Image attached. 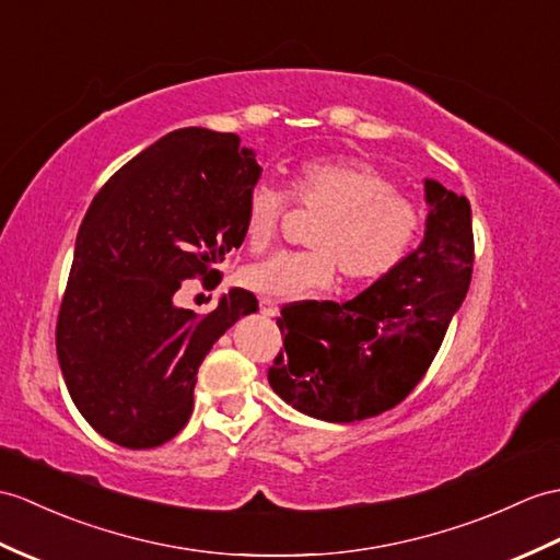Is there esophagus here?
Masks as SVG:
<instances>
[{
    "label": "esophagus",
    "instance_id": "esophagus-1",
    "mask_svg": "<svg viewBox=\"0 0 560 560\" xmlns=\"http://www.w3.org/2000/svg\"><path fill=\"white\" fill-rule=\"evenodd\" d=\"M259 312H262L265 317H277L279 315V305L271 301V298H259Z\"/></svg>",
    "mask_w": 560,
    "mask_h": 560
}]
</instances>
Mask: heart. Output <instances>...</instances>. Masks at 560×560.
<instances>
[{
  "label": "heart",
  "mask_w": 560,
  "mask_h": 560,
  "mask_svg": "<svg viewBox=\"0 0 560 560\" xmlns=\"http://www.w3.org/2000/svg\"><path fill=\"white\" fill-rule=\"evenodd\" d=\"M285 194L293 205L322 217L310 231L312 250H283L245 269V283L277 301L327 291L336 267L350 283L384 279L406 262L420 241V207L396 192L394 180L370 162L303 160L293 166ZM285 205L275 186L250 190L243 231L253 253L275 243Z\"/></svg>",
  "instance_id": "obj_1"
}]
</instances>
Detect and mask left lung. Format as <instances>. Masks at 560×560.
<instances>
[{"mask_svg":"<svg viewBox=\"0 0 560 560\" xmlns=\"http://www.w3.org/2000/svg\"><path fill=\"white\" fill-rule=\"evenodd\" d=\"M424 238L396 271L348 303L277 319L283 350L267 376L310 418L358 422L420 384L470 289L475 238L465 195L424 180Z\"/></svg>","mask_w":560,"mask_h":560,"instance_id":"1","label":"left lung"}]
</instances>
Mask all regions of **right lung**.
Segmentation results:
<instances>
[{"instance_id": "add662e5", "label": "right lung", "mask_w": 560, "mask_h": 560, "mask_svg": "<svg viewBox=\"0 0 560 560\" xmlns=\"http://www.w3.org/2000/svg\"><path fill=\"white\" fill-rule=\"evenodd\" d=\"M262 166L236 133L178 128L124 164L78 229L57 319V355L88 424L124 448L174 439L192 412L198 368L217 339L257 312L231 289L207 315L176 305L186 279L245 238V200Z\"/></svg>"}]
</instances>
